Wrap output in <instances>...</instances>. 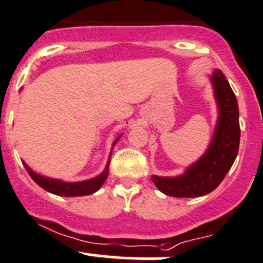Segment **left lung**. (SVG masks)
<instances>
[{"label": "left lung", "instance_id": "left-lung-1", "mask_svg": "<svg viewBox=\"0 0 263 263\" xmlns=\"http://www.w3.org/2000/svg\"><path fill=\"white\" fill-rule=\"evenodd\" d=\"M210 80L219 111L214 137L204 155L186 167L184 174L151 176L158 191L166 196L194 198L211 193L223 180L238 155L240 140L238 101L221 70H215Z\"/></svg>", "mask_w": 263, "mask_h": 263}]
</instances>
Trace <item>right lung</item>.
Masks as SVG:
<instances>
[{
	"instance_id": "obj_1",
	"label": "right lung",
	"mask_w": 263,
	"mask_h": 263,
	"mask_svg": "<svg viewBox=\"0 0 263 263\" xmlns=\"http://www.w3.org/2000/svg\"><path fill=\"white\" fill-rule=\"evenodd\" d=\"M120 134L112 143V148L114 145L118 143V140L121 138ZM112 152V149H111ZM110 158H111V153L108 156V161L107 165H106L105 170L100 174L98 176L92 179H88V180H83V181H75V183H67V181H62L59 180V179H52V178H47V176L40 175L35 171H33L27 163L23 161L24 163L25 168H27L28 174L30 175V178L41 186L43 188L44 191L49 192L52 194H56V196H62V197H80V196H88V194H93L98 191V189L102 186V184L105 183V180L107 179L108 176V166H110Z\"/></svg>"
}]
</instances>
